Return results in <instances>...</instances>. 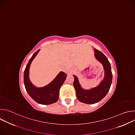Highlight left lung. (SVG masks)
Here are the masks:
<instances>
[{
	"mask_svg": "<svg viewBox=\"0 0 135 135\" xmlns=\"http://www.w3.org/2000/svg\"><path fill=\"white\" fill-rule=\"evenodd\" d=\"M94 51L95 58L102 63L105 70L104 79L100 84L90 90H84L81 88L78 78L73 75V85L75 89L77 98L80 102L88 104H95L103 99L109 91L112 82L111 67L107 57L97 49H94Z\"/></svg>",
	"mask_w": 135,
	"mask_h": 135,
	"instance_id": "1",
	"label": "left lung"
}]
</instances>
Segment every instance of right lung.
Masks as SVG:
<instances>
[{"instance_id": "obj_1", "label": "right lung", "mask_w": 135, "mask_h": 135, "mask_svg": "<svg viewBox=\"0 0 135 135\" xmlns=\"http://www.w3.org/2000/svg\"><path fill=\"white\" fill-rule=\"evenodd\" d=\"M40 50H37L32 55L26 66L24 71V84L27 92L35 102L42 105H50L59 99V90L66 79L67 75L61 71L48 85L42 88L35 86L29 80V68L31 62Z\"/></svg>"}]
</instances>
